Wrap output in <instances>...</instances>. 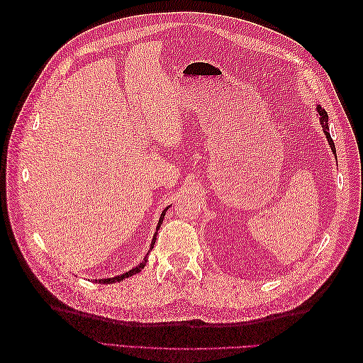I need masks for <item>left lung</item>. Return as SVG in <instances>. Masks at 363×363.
<instances>
[{"instance_id": "obj_1", "label": "left lung", "mask_w": 363, "mask_h": 363, "mask_svg": "<svg viewBox=\"0 0 363 363\" xmlns=\"http://www.w3.org/2000/svg\"><path fill=\"white\" fill-rule=\"evenodd\" d=\"M316 112H318V115H320V124H321V127L324 130V135H325V138L328 140V145H330L333 155L336 156V148H335V144H333V139H332L330 133H328V116H327V112L320 106L316 107Z\"/></svg>"}]
</instances>
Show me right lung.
Listing matches in <instances>:
<instances>
[{
  "mask_svg": "<svg viewBox=\"0 0 363 363\" xmlns=\"http://www.w3.org/2000/svg\"><path fill=\"white\" fill-rule=\"evenodd\" d=\"M167 211H168V207L164 208V211L162 212V215H160V219H159V224H157V228L156 230H159L160 228V225H162V223H163V218H164V213H167ZM156 236H157V233H155V236H152V240H151V245H150V250H148V252H147V256L150 255V251L155 248V244H156ZM147 256H145V259L142 260L139 265H136L135 268H131L130 271H127V272H124V274H121V276H116V277H112V279H100V280H95L96 283H104V284H108V283H116V281H121V280H125L127 277H131L133 276V274H138L139 271H142L144 269V267L147 265Z\"/></svg>",
  "mask_w": 363,
  "mask_h": 363,
  "instance_id": "add662e5",
  "label": "right lung"
}]
</instances>
